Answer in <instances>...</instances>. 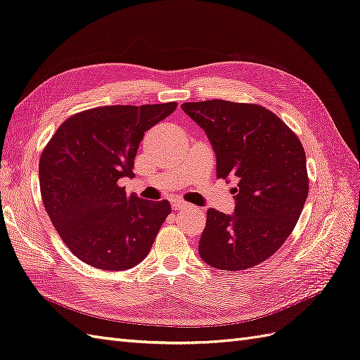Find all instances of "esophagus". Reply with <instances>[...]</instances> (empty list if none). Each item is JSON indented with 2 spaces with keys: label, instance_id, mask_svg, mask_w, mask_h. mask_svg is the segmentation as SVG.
I'll use <instances>...</instances> for the list:
<instances>
[{
  "label": "esophagus",
  "instance_id": "obj_1",
  "mask_svg": "<svg viewBox=\"0 0 360 360\" xmlns=\"http://www.w3.org/2000/svg\"><path fill=\"white\" fill-rule=\"evenodd\" d=\"M188 207H189V204L186 201H174L172 202L174 210H186Z\"/></svg>",
  "mask_w": 360,
  "mask_h": 360
}]
</instances>
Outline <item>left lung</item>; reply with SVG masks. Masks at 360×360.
Wrapping results in <instances>:
<instances>
[{"label": "left lung", "instance_id": "1", "mask_svg": "<svg viewBox=\"0 0 360 360\" xmlns=\"http://www.w3.org/2000/svg\"><path fill=\"white\" fill-rule=\"evenodd\" d=\"M217 154V177L233 179V215L207 210L200 256L213 268L242 271L269 259L292 233L309 193L306 153L276 113L252 103L181 104Z\"/></svg>", "mask_w": 360, "mask_h": 360}]
</instances>
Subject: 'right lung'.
<instances>
[{
  "instance_id": "1",
  "label": "right lung",
  "mask_w": 360,
  "mask_h": 360,
  "mask_svg": "<svg viewBox=\"0 0 360 360\" xmlns=\"http://www.w3.org/2000/svg\"><path fill=\"white\" fill-rule=\"evenodd\" d=\"M176 109L172 101L83 110L45 145L39 160L44 206L65 245L84 264L122 271L147 257L171 206L127 195L118 180L134 177L145 131Z\"/></svg>"
}]
</instances>
